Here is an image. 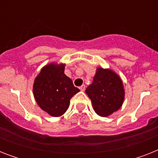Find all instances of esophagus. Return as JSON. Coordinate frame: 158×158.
Instances as JSON below:
<instances>
[{"instance_id": "34e87169", "label": "esophagus", "mask_w": 158, "mask_h": 158, "mask_svg": "<svg viewBox=\"0 0 158 158\" xmlns=\"http://www.w3.org/2000/svg\"><path fill=\"white\" fill-rule=\"evenodd\" d=\"M85 89H86V86H85V85H84V84H83V85H82V86L79 87V89H80V90H81L82 92H84V90H85Z\"/></svg>"}]
</instances>
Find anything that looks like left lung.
<instances>
[{"instance_id": "8db88e82", "label": "left lung", "mask_w": 158, "mask_h": 158, "mask_svg": "<svg viewBox=\"0 0 158 158\" xmlns=\"http://www.w3.org/2000/svg\"><path fill=\"white\" fill-rule=\"evenodd\" d=\"M95 112L108 116L120 109L125 98V90L120 77L108 69L98 68L93 84L86 89Z\"/></svg>"}]
</instances>
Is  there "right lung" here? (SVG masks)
<instances>
[{"label": "right lung", "mask_w": 158, "mask_h": 158, "mask_svg": "<svg viewBox=\"0 0 158 158\" xmlns=\"http://www.w3.org/2000/svg\"><path fill=\"white\" fill-rule=\"evenodd\" d=\"M64 70V64H48L41 69L33 84V95L38 105L55 117L66 111L70 98L79 92Z\"/></svg>", "instance_id": "1"}]
</instances>
